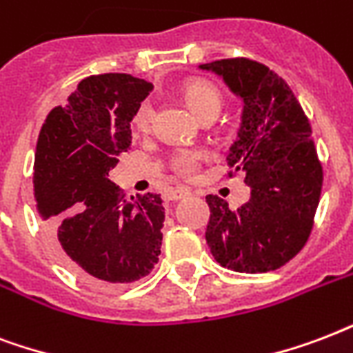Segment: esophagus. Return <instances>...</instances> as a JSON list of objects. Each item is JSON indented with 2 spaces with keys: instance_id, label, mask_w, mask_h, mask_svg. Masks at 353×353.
Returning <instances> with one entry per match:
<instances>
[{
  "instance_id": "esophagus-1",
  "label": "esophagus",
  "mask_w": 353,
  "mask_h": 353,
  "mask_svg": "<svg viewBox=\"0 0 353 353\" xmlns=\"http://www.w3.org/2000/svg\"><path fill=\"white\" fill-rule=\"evenodd\" d=\"M190 195H191V191L179 188V190H169L168 193H165V199L174 202V201H182V199H185V196H190Z\"/></svg>"
}]
</instances>
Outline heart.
I'll list each match as a JSON object with an SVG mask.
<instances>
[{"instance_id": "b5f03b06", "label": "heart", "mask_w": 353, "mask_h": 353, "mask_svg": "<svg viewBox=\"0 0 353 353\" xmlns=\"http://www.w3.org/2000/svg\"><path fill=\"white\" fill-rule=\"evenodd\" d=\"M185 105L190 106L191 112L199 119H214L223 108V94L214 83H210L206 79H195L184 86L182 90ZM152 110L151 103H143L139 106L136 116H134V127L139 132H147L152 125ZM202 162V152L199 151H179L171 154L169 158V168L174 174H179L182 179H191L196 173V169Z\"/></svg>"}]
</instances>
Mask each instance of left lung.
I'll list each match as a JSON object with an SVG mask.
<instances>
[{"label":"left lung","mask_w":353,"mask_h":353,"mask_svg":"<svg viewBox=\"0 0 353 353\" xmlns=\"http://www.w3.org/2000/svg\"><path fill=\"white\" fill-rule=\"evenodd\" d=\"M243 99V121L228 152V176L245 174L250 201L239 210L208 195L206 243L217 263L236 272L280 269L304 248L315 223L322 163L311 125L283 79L250 59L201 64Z\"/></svg>","instance_id":"obj_1"}]
</instances>
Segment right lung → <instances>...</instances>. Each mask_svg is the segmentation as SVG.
Listing matches in <instances>:
<instances>
[{"mask_svg":"<svg viewBox=\"0 0 353 353\" xmlns=\"http://www.w3.org/2000/svg\"><path fill=\"white\" fill-rule=\"evenodd\" d=\"M151 90L128 73L83 79L38 136L37 212L65 267L95 288L132 283L158 263L162 196L151 191L134 201L108 180L130 149V121Z\"/></svg>","mask_w":353,"mask_h":353,"instance_id":"obj_1","label":"right lung"}]
</instances>
